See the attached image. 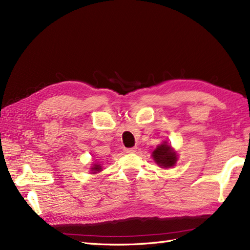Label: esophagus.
Masks as SVG:
<instances>
[{
  "instance_id": "obj_1",
  "label": "esophagus",
  "mask_w": 250,
  "mask_h": 250,
  "mask_svg": "<svg viewBox=\"0 0 250 250\" xmlns=\"http://www.w3.org/2000/svg\"><path fill=\"white\" fill-rule=\"evenodd\" d=\"M136 150H137V146H134V148L125 149V153H134V152H136Z\"/></svg>"
}]
</instances>
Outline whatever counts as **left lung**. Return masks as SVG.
<instances>
[{
  "label": "left lung",
  "mask_w": 250,
  "mask_h": 250,
  "mask_svg": "<svg viewBox=\"0 0 250 250\" xmlns=\"http://www.w3.org/2000/svg\"><path fill=\"white\" fill-rule=\"evenodd\" d=\"M152 157L162 168H171L177 162L176 152L167 143H163L152 152Z\"/></svg>",
  "instance_id": "left-lung-1"
}]
</instances>
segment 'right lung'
Here are the masks:
<instances>
[{"label":"right lung","instance_id":"right-lung-1","mask_svg":"<svg viewBox=\"0 0 250 250\" xmlns=\"http://www.w3.org/2000/svg\"><path fill=\"white\" fill-rule=\"evenodd\" d=\"M101 170H102L101 165H99V164H94V165L92 166V168H91V171H92L93 174L97 173V172H100Z\"/></svg>","mask_w":250,"mask_h":250}]
</instances>
